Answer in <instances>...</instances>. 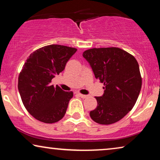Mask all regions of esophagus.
<instances>
[{"instance_id":"1","label":"esophagus","mask_w":160,"mask_h":160,"mask_svg":"<svg viewBox=\"0 0 160 160\" xmlns=\"http://www.w3.org/2000/svg\"><path fill=\"white\" fill-rule=\"evenodd\" d=\"M78 95H79V97H81L82 98H87L88 97V96L87 95H82V94H80V93H78Z\"/></svg>"}]
</instances>
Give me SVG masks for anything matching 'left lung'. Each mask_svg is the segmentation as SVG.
<instances>
[{
	"instance_id": "8db88e82",
	"label": "left lung",
	"mask_w": 160,
	"mask_h": 160,
	"mask_svg": "<svg viewBox=\"0 0 160 160\" xmlns=\"http://www.w3.org/2000/svg\"><path fill=\"white\" fill-rule=\"evenodd\" d=\"M104 93L95 97L98 106L89 113L93 121L111 124L119 121L135 106L141 92L139 65L132 54L117 47L93 48L83 52Z\"/></svg>"
}]
</instances>
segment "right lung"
I'll use <instances>...</instances> for the list:
<instances>
[{
	"label": "right lung",
	"instance_id": "add662e5",
	"mask_svg": "<svg viewBox=\"0 0 160 160\" xmlns=\"http://www.w3.org/2000/svg\"><path fill=\"white\" fill-rule=\"evenodd\" d=\"M76 48L52 44L30 54L18 78V89L27 111L38 121L52 124L64 117L73 92L50 84L65 69Z\"/></svg>",
	"mask_w": 160,
	"mask_h": 160
}]
</instances>
